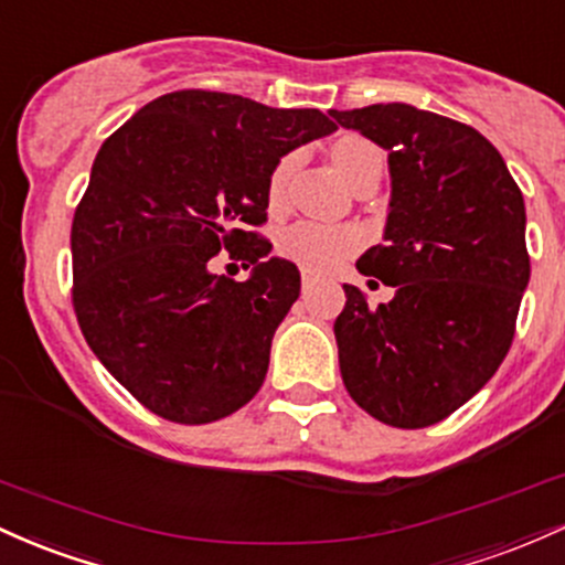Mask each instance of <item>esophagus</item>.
I'll use <instances>...</instances> for the list:
<instances>
[{"label":"esophagus","instance_id":"1","mask_svg":"<svg viewBox=\"0 0 565 565\" xmlns=\"http://www.w3.org/2000/svg\"><path fill=\"white\" fill-rule=\"evenodd\" d=\"M301 282H303V290H309L317 282V275L312 269H301Z\"/></svg>","mask_w":565,"mask_h":565}]
</instances>
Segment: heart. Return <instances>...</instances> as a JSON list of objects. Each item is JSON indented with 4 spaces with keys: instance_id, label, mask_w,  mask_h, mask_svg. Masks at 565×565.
<instances>
[{
    "instance_id": "1",
    "label": "heart",
    "mask_w": 565,
    "mask_h": 565,
    "mask_svg": "<svg viewBox=\"0 0 565 565\" xmlns=\"http://www.w3.org/2000/svg\"><path fill=\"white\" fill-rule=\"evenodd\" d=\"M331 160L341 179L352 183L371 164H382L384 157L371 141L360 136H344L331 146ZM296 157L288 154L277 162L275 173L269 179V200L277 202L282 198V189L288 183L290 173H294ZM363 237L352 226H331V224H317V221H299V224L288 226L280 234V253L288 256L290 262L301 264L303 269H333L352 256L360 248Z\"/></svg>"
}]
</instances>
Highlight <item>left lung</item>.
Listing matches in <instances>:
<instances>
[{
	"label": "left lung",
	"instance_id": "8db88e82",
	"mask_svg": "<svg viewBox=\"0 0 565 565\" xmlns=\"http://www.w3.org/2000/svg\"><path fill=\"white\" fill-rule=\"evenodd\" d=\"M328 114L386 149L392 179L384 243L358 269L395 296L373 309L344 285L341 379L373 419L429 427L483 390L510 350L531 277L523 194L470 125L408 104Z\"/></svg>",
	"mask_w": 565,
	"mask_h": 565
}]
</instances>
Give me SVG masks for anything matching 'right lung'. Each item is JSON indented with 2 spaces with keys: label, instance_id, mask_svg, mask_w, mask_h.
I'll return each instance as SVG.
<instances>
[{
  "label": "right lung",
  "instance_id": "right-lung-1",
  "mask_svg": "<svg viewBox=\"0 0 565 565\" xmlns=\"http://www.w3.org/2000/svg\"><path fill=\"white\" fill-rule=\"evenodd\" d=\"M333 130L317 109L179 90L100 146L72 224L74 312L95 358L151 414L218 422L262 390L301 275L269 258L253 226L277 162ZM218 249L254 266L248 281L214 271Z\"/></svg>",
  "mask_w": 565,
  "mask_h": 565
}]
</instances>
